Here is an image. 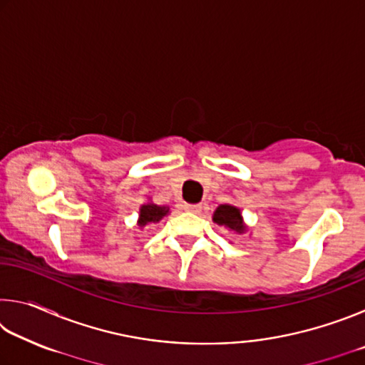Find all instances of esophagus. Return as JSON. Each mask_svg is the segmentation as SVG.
<instances>
[{
  "mask_svg": "<svg viewBox=\"0 0 365 365\" xmlns=\"http://www.w3.org/2000/svg\"><path fill=\"white\" fill-rule=\"evenodd\" d=\"M185 209H187L188 212H193V214H200L202 206L201 205H185Z\"/></svg>",
  "mask_w": 365,
  "mask_h": 365,
  "instance_id": "esophagus-1",
  "label": "esophagus"
}]
</instances>
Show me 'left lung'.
I'll return each instance as SVG.
<instances>
[{
  "label": "left lung",
  "instance_id": "8db88e82",
  "mask_svg": "<svg viewBox=\"0 0 365 365\" xmlns=\"http://www.w3.org/2000/svg\"><path fill=\"white\" fill-rule=\"evenodd\" d=\"M214 222H217L219 225H225L232 228L235 233H243L246 227L242 220V214H240V209L230 205H222L214 212Z\"/></svg>",
  "mask_w": 365,
  "mask_h": 365
}]
</instances>
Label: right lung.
I'll return each mask as SVG.
<instances>
[{
	"label": "right lung",
	"mask_w": 365,
	"mask_h": 365,
	"mask_svg": "<svg viewBox=\"0 0 365 365\" xmlns=\"http://www.w3.org/2000/svg\"><path fill=\"white\" fill-rule=\"evenodd\" d=\"M168 212H169V207H160V206H156V205L141 206L138 225L143 227L146 224H150V222H159Z\"/></svg>",
	"instance_id": "1"
}]
</instances>
